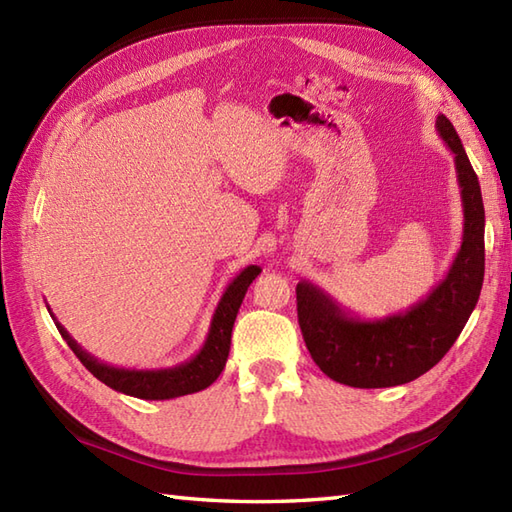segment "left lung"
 I'll list each match as a JSON object with an SVG mask.
<instances>
[{
  "mask_svg": "<svg viewBox=\"0 0 512 512\" xmlns=\"http://www.w3.org/2000/svg\"><path fill=\"white\" fill-rule=\"evenodd\" d=\"M436 129L455 156L464 233L447 277L405 312L358 319L310 281L297 284V314L312 361L336 383L376 389L416 380L442 361L464 330L484 281V202L480 180L444 114Z\"/></svg>",
  "mask_w": 512,
  "mask_h": 512,
  "instance_id": "left-lung-1",
  "label": "left lung"
}]
</instances>
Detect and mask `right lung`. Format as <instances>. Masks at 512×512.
I'll return each instance as SVG.
<instances>
[{"instance_id": "obj_1", "label": "right lung", "mask_w": 512, "mask_h": 512, "mask_svg": "<svg viewBox=\"0 0 512 512\" xmlns=\"http://www.w3.org/2000/svg\"><path fill=\"white\" fill-rule=\"evenodd\" d=\"M259 273H262V268L246 266L242 273L228 284L220 303H217L215 308L209 336H206L202 350L195 354L191 361L180 363L176 367L125 369V367L107 365V363H101L99 358H94L92 354L85 352L59 321H57V328L63 339L68 341L70 350L76 354V358H79V361L88 367L90 372L101 380V383L121 391V394L143 398V400H169V398L195 394V391H202L209 385H213L217 376L222 374L228 358V350H231V332H233V323L239 312V306H242L248 286L253 284V279Z\"/></svg>"}]
</instances>
